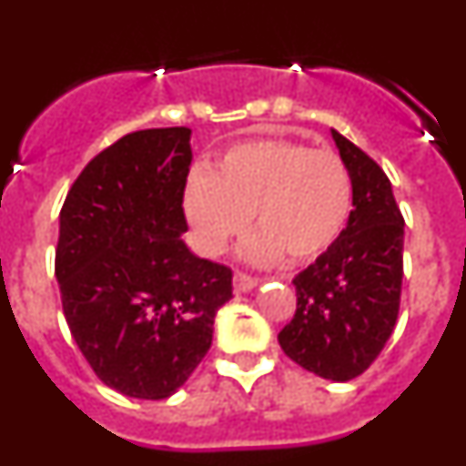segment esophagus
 I'll return each instance as SVG.
<instances>
[{
	"mask_svg": "<svg viewBox=\"0 0 466 466\" xmlns=\"http://www.w3.org/2000/svg\"><path fill=\"white\" fill-rule=\"evenodd\" d=\"M233 282H236L238 291H249V289H254V287H257L258 278L245 273V270H236V278H233Z\"/></svg>",
	"mask_w": 466,
	"mask_h": 466,
	"instance_id": "34e87169",
	"label": "esophagus"
}]
</instances>
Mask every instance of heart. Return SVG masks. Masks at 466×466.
I'll return each mask as SVG.
<instances>
[{"mask_svg":"<svg viewBox=\"0 0 466 466\" xmlns=\"http://www.w3.org/2000/svg\"><path fill=\"white\" fill-rule=\"evenodd\" d=\"M184 209L205 252L217 254L249 224L258 233L247 257L294 263L322 257L339 240L352 209V182L343 160L329 149L287 139L236 144L209 172H196Z\"/></svg>","mask_w":466,"mask_h":466,"instance_id":"obj_1","label":"heart"}]
</instances>
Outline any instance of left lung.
Returning a JSON list of instances; mask_svg holds the SVG:
<instances>
[{"mask_svg": "<svg viewBox=\"0 0 466 466\" xmlns=\"http://www.w3.org/2000/svg\"><path fill=\"white\" fill-rule=\"evenodd\" d=\"M352 182V212L339 240L294 278L296 312L279 331L284 355L336 382L361 376L397 324L403 217L371 156L331 130Z\"/></svg>", "mask_w": 466, "mask_h": 466, "instance_id": "1", "label": "left lung"}]
</instances>
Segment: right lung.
Listing matches in <instances>:
<instances>
[{"label": "right lung", "instance_id": "add662e5", "mask_svg": "<svg viewBox=\"0 0 466 466\" xmlns=\"http://www.w3.org/2000/svg\"><path fill=\"white\" fill-rule=\"evenodd\" d=\"M188 127L137 130L95 156L60 209L56 278L81 355L106 387L166 399L212 345L233 273L182 236Z\"/></svg>", "mask_w": 466, "mask_h": 466}]
</instances>
